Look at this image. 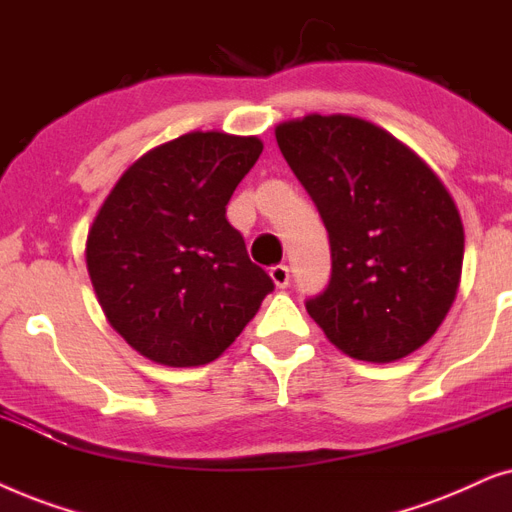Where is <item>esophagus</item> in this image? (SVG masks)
<instances>
[{
    "label": "esophagus",
    "instance_id": "obj_1",
    "mask_svg": "<svg viewBox=\"0 0 512 512\" xmlns=\"http://www.w3.org/2000/svg\"><path fill=\"white\" fill-rule=\"evenodd\" d=\"M271 281H274L278 288H288L290 283V269L285 267V264H276V267H271Z\"/></svg>",
    "mask_w": 512,
    "mask_h": 512
}]
</instances>
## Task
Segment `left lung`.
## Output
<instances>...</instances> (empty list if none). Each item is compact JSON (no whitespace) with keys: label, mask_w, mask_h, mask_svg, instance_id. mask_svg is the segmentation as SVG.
Segmentation results:
<instances>
[{"label":"left lung","mask_w":512,"mask_h":512,"mask_svg":"<svg viewBox=\"0 0 512 512\" xmlns=\"http://www.w3.org/2000/svg\"><path fill=\"white\" fill-rule=\"evenodd\" d=\"M330 236L332 274L306 311L346 356L393 363L435 335L461 281L463 224L440 177L349 114L276 126Z\"/></svg>","instance_id":"left-lung-1"}]
</instances>
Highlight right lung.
Listing matches in <instances>:
<instances>
[{
  "label": "right lung",
  "mask_w": 512,
  "mask_h": 512,
  "mask_svg": "<svg viewBox=\"0 0 512 512\" xmlns=\"http://www.w3.org/2000/svg\"><path fill=\"white\" fill-rule=\"evenodd\" d=\"M250 135L194 131L140 156L102 203L86 267L109 325L142 356L206 365L274 290L227 203L262 154Z\"/></svg>",
  "instance_id": "add662e5"
}]
</instances>
